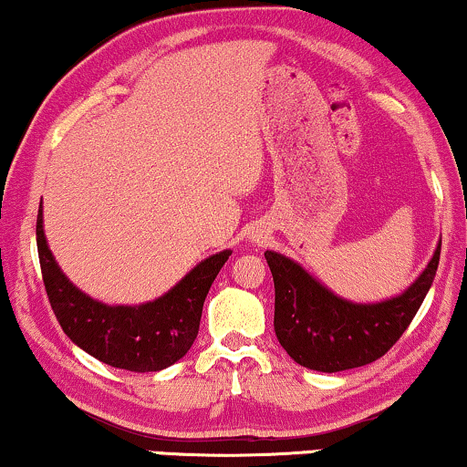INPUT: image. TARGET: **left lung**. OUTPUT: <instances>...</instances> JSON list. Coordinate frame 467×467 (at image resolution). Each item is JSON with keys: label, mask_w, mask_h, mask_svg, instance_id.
<instances>
[{"label": "left lung", "mask_w": 467, "mask_h": 467, "mask_svg": "<svg viewBox=\"0 0 467 467\" xmlns=\"http://www.w3.org/2000/svg\"><path fill=\"white\" fill-rule=\"evenodd\" d=\"M265 261L276 291L274 329L280 347L299 366L342 372L380 359L400 340L436 276L440 244L410 289L380 304L344 302L278 253L267 251Z\"/></svg>", "instance_id": "8db88e82"}]
</instances>
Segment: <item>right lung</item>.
Wrapping results in <instances>:
<instances>
[{"instance_id": "1", "label": "right lung", "mask_w": 467, "mask_h": 467, "mask_svg": "<svg viewBox=\"0 0 467 467\" xmlns=\"http://www.w3.org/2000/svg\"><path fill=\"white\" fill-rule=\"evenodd\" d=\"M44 289L61 329L95 359L130 372H157L182 359L200 331L203 299L232 251L193 267L163 297L142 306H106L63 276L47 246L42 202L36 223Z\"/></svg>"}]
</instances>
